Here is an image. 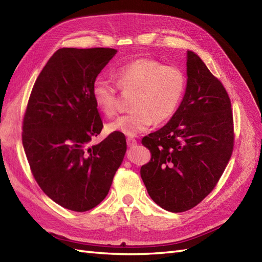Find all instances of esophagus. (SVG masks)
Returning a JSON list of instances; mask_svg holds the SVG:
<instances>
[{
  "instance_id": "1",
  "label": "esophagus",
  "mask_w": 262,
  "mask_h": 262,
  "mask_svg": "<svg viewBox=\"0 0 262 262\" xmlns=\"http://www.w3.org/2000/svg\"><path fill=\"white\" fill-rule=\"evenodd\" d=\"M127 145L128 147H135L137 145V140L134 138H127Z\"/></svg>"
}]
</instances>
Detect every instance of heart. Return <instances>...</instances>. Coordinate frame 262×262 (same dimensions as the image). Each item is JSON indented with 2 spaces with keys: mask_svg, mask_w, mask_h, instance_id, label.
Listing matches in <instances>:
<instances>
[{
  "mask_svg": "<svg viewBox=\"0 0 262 262\" xmlns=\"http://www.w3.org/2000/svg\"><path fill=\"white\" fill-rule=\"evenodd\" d=\"M113 78L123 92H134L130 113L107 125L111 133L134 137L146 132L155 122L168 120L182 102L186 77L176 66L163 65L151 58H138L113 72ZM96 107L106 116L116 113V90L104 78H96L92 87Z\"/></svg>",
  "mask_w": 262,
  "mask_h": 262,
  "instance_id": "obj_1",
  "label": "heart"
}]
</instances>
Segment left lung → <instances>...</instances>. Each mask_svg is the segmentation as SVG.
<instances>
[{"label": "left lung", "mask_w": 262, "mask_h": 262, "mask_svg": "<svg viewBox=\"0 0 262 262\" xmlns=\"http://www.w3.org/2000/svg\"><path fill=\"white\" fill-rule=\"evenodd\" d=\"M187 85L178 110L142 140L151 152L140 176L155 203L171 212L198 205L217 185L233 148L230 98L195 52L187 51Z\"/></svg>", "instance_id": "1"}]
</instances>
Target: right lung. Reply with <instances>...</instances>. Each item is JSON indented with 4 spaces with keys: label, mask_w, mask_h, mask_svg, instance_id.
<instances>
[{
    "label": "right lung",
    "mask_w": 262,
    "mask_h": 262,
    "mask_svg": "<svg viewBox=\"0 0 262 262\" xmlns=\"http://www.w3.org/2000/svg\"><path fill=\"white\" fill-rule=\"evenodd\" d=\"M116 53L59 49L39 73L26 107L22 142L33 176L45 195L73 211L104 200L127 149L120 133L89 146L103 128L93 83Z\"/></svg>",
    "instance_id": "add662e5"
}]
</instances>
